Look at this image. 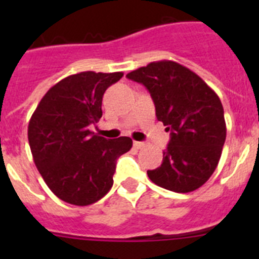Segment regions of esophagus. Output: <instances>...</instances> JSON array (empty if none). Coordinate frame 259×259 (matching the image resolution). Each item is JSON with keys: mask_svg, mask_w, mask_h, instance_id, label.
<instances>
[{"mask_svg": "<svg viewBox=\"0 0 259 259\" xmlns=\"http://www.w3.org/2000/svg\"><path fill=\"white\" fill-rule=\"evenodd\" d=\"M134 146L136 148V149H141V148L145 146V144L141 143V141H134Z\"/></svg>", "mask_w": 259, "mask_h": 259, "instance_id": "1", "label": "esophagus"}]
</instances>
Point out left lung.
<instances>
[{"mask_svg":"<svg viewBox=\"0 0 259 259\" xmlns=\"http://www.w3.org/2000/svg\"><path fill=\"white\" fill-rule=\"evenodd\" d=\"M127 77L149 91L157 119L170 131L162 164L148 170L149 179L178 193L200 188L218 166L226 141L218 95L197 74L174 61L152 62Z\"/></svg>","mask_w":259,"mask_h":259,"instance_id":"obj_1","label":"left lung"}]
</instances>
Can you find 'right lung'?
Listing matches in <instances>:
<instances>
[{
	"label": "right lung",
	"instance_id": "right-lung-1",
	"mask_svg": "<svg viewBox=\"0 0 259 259\" xmlns=\"http://www.w3.org/2000/svg\"><path fill=\"white\" fill-rule=\"evenodd\" d=\"M123 72L85 71L70 75L41 98L28 124L32 157L50 191L65 202L87 206L113 187L116 159L132 148L130 137L114 140L89 127L102 116V97Z\"/></svg>",
	"mask_w": 259,
	"mask_h": 259
}]
</instances>
